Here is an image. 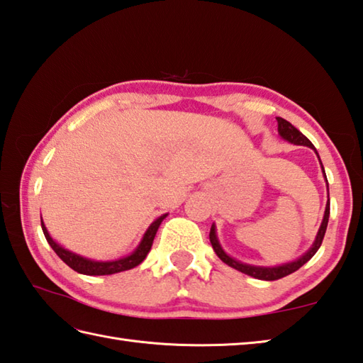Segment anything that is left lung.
<instances>
[{"mask_svg":"<svg viewBox=\"0 0 363 363\" xmlns=\"http://www.w3.org/2000/svg\"><path fill=\"white\" fill-rule=\"evenodd\" d=\"M277 123H279V133L283 140L289 141V143L297 145V146H308L313 149L318 155V151L315 149V146L311 145V141L305 137L302 132H299L296 129V127L288 123L286 119L283 118H277ZM319 159V155H318ZM319 163H321V159H319ZM321 168H323V173H324V167L321 163ZM325 177V173H324ZM325 182H328V177H325ZM328 191H329V184H328ZM329 214H330V201L328 200V204H325V211H324V218H323V223L319 226V231L316 234V239L313 245L310 247V250L307 253H303L299 259H296L293 262H286V264H281V266H275V267H262V266H250V264H244V262H240L238 259L231 258L230 255H226L225 250L222 248L218 242V238H217V233H216V225L211 226V233H209V239H211V244L212 248H214V252L217 253V257L222 259L225 264H228L230 267L236 269V271L247 274L253 277V279H258V280H267V281H272V280H279L283 279V277H286L289 274L296 272L297 269H301L305 262L310 261L311 258L315 257V253L318 252V248L321 247L323 244V239H324V234L325 230H328V222H329Z\"/></svg>","mask_w":363,"mask_h":363,"instance_id":"obj_1","label":"left lung"}]
</instances>
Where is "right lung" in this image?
<instances>
[{
	"mask_svg": "<svg viewBox=\"0 0 363 363\" xmlns=\"http://www.w3.org/2000/svg\"><path fill=\"white\" fill-rule=\"evenodd\" d=\"M165 217H167V214H163L157 220H154L151 226L146 230L140 245L135 248V252H132L129 257L119 258L115 261H94V259H88L84 257H80V255L69 252V250H66V248H62L60 244L55 242L52 236L48 234L44 222H42V218H40V225H42V231H44V236L47 239V242L50 244V247H52L55 253L58 255V257L64 262H66L70 269H74L75 272L84 274V275H111V274H118L123 271H129V269H133L135 266H138L140 262H143L146 255L149 253V250H151L155 233H157L159 226Z\"/></svg>",
	"mask_w": 363,
	"mask_h": 363,
	"instance_id": "right-lung-1",
	"label": "right lung"
}]
</instances>
